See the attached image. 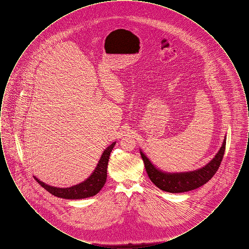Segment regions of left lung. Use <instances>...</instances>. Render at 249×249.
Here are the masks:
<instances>
[{
    "instance_id": "1",
    "label": "left lung",
    "mask_w": 249,
    "mask_h": 249,
    "mask_svg": "<svg viewBox=\"0 0 249 249\" xmlns=\"http://www.w3.org/2000/svg\"><path fill=\"white\" fill-rule=\"evenodd\" d=\"M225 147L226 136L218 152L214 155V157L207 164L194 171L180 173H168L162 171L154 165L141 149L140 153L144 163L145 171L155 186L166 192L181 193L196 190L213 178L222 161Z\"/></svg>"
}]
</instances>
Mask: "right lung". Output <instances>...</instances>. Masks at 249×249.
Masks as SVG:
<instances>
[{"label": "right lung", "instance_id": "right-lung-1", "mask_svg": "<svg viewBox=\"0 0 249 249\" xmlns=\"http://www.w3.org/2000/svg\"><path fill=\"white\" fill-rule=\"evenodd\" d=\"M116 142H113L105 149L97 165L95 167L94 171L91 173V175L89 178L85 179L83 182L79 184H76L69 188H57V187L49 186L36 177L35 178L44 189L48 190V192L51 193L52 195L59 198L68 199V200H79V199L92 197L103 189V187L107 182V165H108L109 156Z\"/></svg>", "mask_w": 249, "mask_h": 249}]
</instances>
